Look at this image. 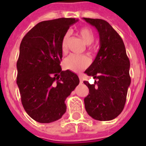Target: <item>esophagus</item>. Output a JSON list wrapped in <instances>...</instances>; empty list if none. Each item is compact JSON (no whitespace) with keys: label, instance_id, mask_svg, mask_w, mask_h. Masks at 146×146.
<instances>
[{"label":"esophagus","instance_id":"esophagus-1","mask_svg":"<svg viewBox=\"0 0 146 146\" xmlns=\"http://www.w3.org/2000/svg\"><path fill=\"white\" fill-rule=\"evenodd\" d=\"M79 78H80V83H82L83 82V80H82V77L81 75H79Z\"/></svg>","mask_w":146,"mask_h":146}]
</instances>
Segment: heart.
Wrapping results in <instances>:
<instances>
[{
	"label": "heart",
	"mask_w": 146,
	"mask_h": 146,
	"mask_svg": "<svg viewBox=\"0 0 146 146\" xmlns=\"http://www.w3.org/2000/svg\"><path fill=\"white\" fill-rule=\"evenodd\" d=\"M79 35L82 38V40L86 44H90L94 40L93 32L91 29L88 27L80 29L78 31ZM69 34L66 33L62 38L61 41V49L63 51H65L67 45V41H68ZM89 59L86 56L84 55H78V54H70L64 60V65L65 68L73 72H80V71L84 70L89 66Z\"/></svg>",
	"instance_id": "heart-1"
}]
</instances>
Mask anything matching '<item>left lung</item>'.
Segmentation results:
<instances>
[{
	"label": "left lung",
	"mask_w": 146,
	"mask_h": 146,
	"mask_svg": "<svg viewBox=\"0 0 146 146\" xmlns=\"http://www.w3.org/2000/svg\"><path fill=\"white\" fill-rule=\"evenodd\" d=\"M83 19L96 27L100 40L96 58L85 71L97 80L94 84L84 81L89 89L84 98L86 111L96 120H111L122 112L126 103L131 82L129 60L122 38L108 22L101 19Z\"/></svg>",
	"instance_id": "8db88e82"
}]
</instances>
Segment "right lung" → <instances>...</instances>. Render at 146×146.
Returning <instances> with one entry per match:
<instances>
[{"label":"right lung","mask_w":146,"mask_h":146,"mask_svg":"<svg viewBox=\"0 0 146 146\" xmlns=\"http://www.w3.org/2000/svg\"><path fill=\"white\" fill-rule=\"evenodd\" d=\"M78 19L60 18L38 23L22 40L17 63V83L26 112L48 123L66 111L65 100L80 83L76 73L62 71L61 41Z\"/></svg>","instance_id":"add662e5"}]
</instances>
